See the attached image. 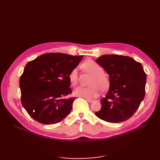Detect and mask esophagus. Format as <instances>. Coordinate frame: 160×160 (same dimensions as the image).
<instances>
[{"instance_id": "obj_1", "label": "esophagus", "mask_w": 160, "mask_h": 160, "mask_svg": "<svg viewBox=\"0 0 160 160\" xmlns=\"http://www.w3.org/2000/svg\"><path fill=\"white\" fill-rule=\"evenodd\" d=\"M86 100H87V101L88 102H93V101H94V100H91V99H86Z\"/></svg>"}]
</instances>
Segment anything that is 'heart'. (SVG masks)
<instances>
[{
	"label": "heart",
	"mask_w": 160,
	"mask_h": 160,
	"mask_svg": "<svg viewBox=\"0 0 160 160\" xmlns=\"http://www.w3.org/2000/svg\"><path fill=\"white\" fill-rule=\"evenodd\" d=\"M83 69L86 72L93 76L89 82L90 87H79L74 91V94L80 97L91 98L97 97L100 90L106 91L110 86V78L108 75L104 73V69L93 60H87L83 63ZM69 79L71 84L75 87L78 83V73L77 68H74L71 71L69 75Z\"/></svg>",
	"instance_id": "1"
}]
</instances>
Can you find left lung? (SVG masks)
Masks as SVG:
<instances>
[{
    "mask_svg": "<svg viewBox=\"0 0 160 160\" xmlns=\"http://www.w3.org/2000/svg\"><path fill=\"white\" fill-rule=\"evenodd\" d=\"M97 62L110 75V89L95 115L104 121L121 122L135 113L145 95L147 75L141 63L129 56L105 54Z\"/></svg>",
    "mask_w": 160,
    "mask_h": 160,
    "instance_id": "left-lung-1",
    "label": "left lung"
}]
</instances>
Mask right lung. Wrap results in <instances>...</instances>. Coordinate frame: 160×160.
Here are the masks:
<instances>
[{"label":"right lung","instance_id":"right-lung-1","mask_svg":"<svg viewBox=\"0 0 160 160\" xmlns=\"http://www.w3.org/2000/svg\"><path fill=\"white\" fill-rule=\"evenodd\" d=\"M83 56L47 53L29 62L19 80L21 103L30 116L45 124L62 121L71 112L75 97L69 75Z\"/></svg>","mask_w":160,"mask_h":160}]
</instances>
